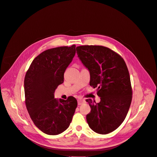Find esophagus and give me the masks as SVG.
Returning a JSON list of instances; mask_svg holds the SVG:
<instances>
[{
	"label": "esophagus",
	"instance_id": "obj_1",
	"mask_svg": "<svg viewBox=\"0 0 157 157\" xmlns=\"http://www.w3.org/2000/svg\"><path fill=\"white\" fill-rule=\"evenodd\" d=\"M84 103H85V101L84 100V99H78V105H82V104H83Z\"/></svg>",
	"mask_w": 157,
	"mask_h": 157
}]
</instances>
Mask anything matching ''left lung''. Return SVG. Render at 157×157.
I'll use <instances>...</instances> for the list:
<instances>
[{"mask_svg": "<svg viewBox=\"0 0 157 157\" xmlns=\"http://www.w3.org/2000/svg\"><path fill=\"white\" fill-rule=\"evenodd\" d=\"M78 58L90 72V85L98 88L100 101L86 99L91 108L86 115L89 127L99 134L115 130L124 121L132 101L130 78L125 61L102 46L77 47Z\"/></svg>", "mask_w": 157, "mask_h": 157, "instance_id": "left-lung-1", "label": "left lung"}]
</instances>
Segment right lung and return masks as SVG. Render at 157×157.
I'll return each mask as SVG.
<instances>
[{
    "label": "right lung",
    "mask_w": 157,
    "mask_h": 157,
    "mask_svg": "<svg viewBox=\"0 0 157 157\" xmlns=\"http://www.w3.org/2000/svg\"><path fill=\"white\" fill-rule=\"evenodd\" d=\"M75 45L44 51L33 59L24 79L26 107L35 125L48 135H58L69 126L77 107L70 96L54 98L64 73L76 53Z\"/></svg>",
    "instance_id": "1"
}]
</instances>
